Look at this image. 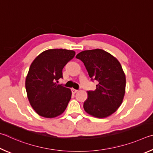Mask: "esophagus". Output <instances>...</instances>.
Here are the masks:
<instances>
[{"mask_svg":"<svg viewBox=\"0 0 153 153\" xmlns=\"http://www.w3.org/2000/svg\"><path fill=\"white\" fill-rule=\"evenodd\" d=\"M71 91H72V93H74H74H76L78 92V90L74 89H71Z\"/></svg>","mask_w":153,"mask_h":153,"instance_id":"obj_1","label":"esophagus"}]
</instances>
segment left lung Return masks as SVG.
<instances>
[{"label":"left lung","instance_id":"obj_1","mask_svg":"<svg viewBox=\"0 0 153 153\" xmlns=\"http://www.w3.org/2000/svg\"><path fill=\"white\" fill-rule=\"evenodd\" d=\"M76 58L84 63L92 81L98 82L95 91H88L85 111L97 118L111 116L121 105L125 95L126 76L121 64L101 49L82 51Z\"/></svg>","mask_w":153,"mask_h":153}]
</instances>
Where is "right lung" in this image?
Returning <instances> with one entry per match:
<instances>
[{
    "instance_id": "obj_1",
    "label": "right lung",
    "mask_w": 153,
    "mask_h": 153,
    "mask_svg": "<svg viewBox=\"0 0 153 153\" xmlns=\"http://www.w3.org/2000/svg\"><path fill=\"white\" fill-rule=\"evenodd\" d=\"M75 52L66 49L47 50L32 62L25 79L30 105L40 116L53 118L65 111L72 92L58 85L64 66L74 57Z\"/></svg>"
}]
</instances>
